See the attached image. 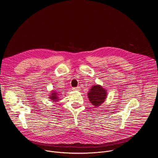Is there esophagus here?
<instances>
[{
  "label": "esophagus",
  "instance_id": "esophagus-1",
  "mask_svg": "<svg viewBox=\"0 0 158 158\" xmlns=\"http://www.w3.org/2000/svg\"><path fill=\"white\" fill-rule=\"evenodd\" d=\"M79 88H80V87H73V90H74V91H79Z\"/></svg>",
  "mask_w": 158,
  "mask_h": 158
}]
</instances>
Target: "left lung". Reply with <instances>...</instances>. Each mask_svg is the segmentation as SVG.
<instances>
[{
    "label": "left lung",
    "instance_id": "obj_1",
    "mask_svg": "<svg viewBox=\"0 0 158 158\" xmlns=\"http://www.w3.org/2000/svg\"><path fill=\"white\" fill-rule=\"evenodd\" d=\"M107 90L102 88L100 85H94L87 93L89 101L95 107L99 106L107 98Z\"/></svg>",
    "mask_w": 158,
    "mask_h": 158
}]
</instances>
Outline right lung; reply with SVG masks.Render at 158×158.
<instances>
[{"label": "right lung", "instance_id": "right-lung-1", "mask_svg": "<svg viewBox=\"0 0 158 158\" xmlns=\"http://www.w3.org/2000/svg\"><path fill=\"white\" fill-rule=\"evenodd\" d=\"M59 92H56V91H52L51 93L50 94V99L51 101H53V102H57L58 100H59Z\"/></svg>", "mask_w": 158, "mask_h": 158}]
</instances>
